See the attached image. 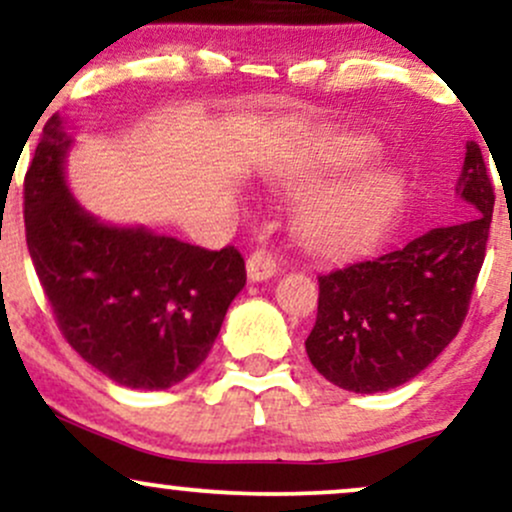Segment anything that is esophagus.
Instances as JSON below:
<instances>
[{
    "mask_svg": "<svg viewBox=\"0 0 512 512\" xmlns=\"http://www.w3.org/2000/svg\"><path fill=\"white\" fill-rule=\"evenodd\" d=\"M274 274H276V260H274L272 252L264 250V248L252 252V255L248 257L250 281H264Z\"/></svg>",
    "mask_w": 512,
    "mask_h": 512,
    "instance_id": "1",
    "label": "esophagus"
}]
</instances>
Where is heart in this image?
<instances>
[{
	"label": "heart",
	"mask_w": 512,
	"mask_h": 512,
	"mask_svg": "<svg viewBox=\"0 0 512 512\" xmlns=\"http://www.w3.org/2000/svg\"><path fill=\"white\" fill-rule=\"evenodd\" d=\"M375 149L378 146L370 139H356L330 161L308 170L305 180L291 182V187L298 192L313 190L317 182L325 178L361 168L375 156ZM399 190H402V180L395 170L380 168L320 192L298 211V238L303 240L305 248L322 252V255H344V252L361 248L390 216Z\"/></svg>",
	"instance_id": "obj_1"
}]
</instances>
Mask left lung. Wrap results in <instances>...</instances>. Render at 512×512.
<instances>
[{"instance_id": "left-lung-1", "label": "left lung", "mask_w": 512, "mask_h": 512, "mask_svg": "<svg viewBox=\"0 0 512 512\" xmlns=\"http://www.w3.org/2000/svg\"><path fill=\"white\" fill-rule=\"evenodd\" d=\"M455 190L477 209L472 221L317 276V320L305 351L330 383L361 395L387 392L416 378L457 337L496 202L477 142H467Z\"/></svg>"}]
</instances>
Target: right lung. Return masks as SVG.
Segmentation results:
<instances>
[{"mask_svg":"<svg viewBox=\"0 0 512 512\" xmlns=\"http://www.w3.org/2000/svg\"><path fill=\"white\" fill-rule=\"evenodd\" d=\"M72 137L45 122L23 180L26 243L69 346L117 385L166 390L209 356L245 286L233 245L207 250L98 221L64 182Z\"/></svg>","mask_w":512,"mask_h":512,"instance_id":"1","label":"right lung"}]
</instances>
